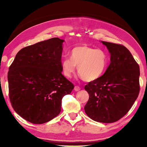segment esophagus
Instances as JSON below:
<instances>
[{
	"label": "esophagus",
	"instance_id": "34e87169",
	"mask_svg": "<svg viewBox=\"0 0 147 147\" xmlns=\"http://www.w3.org/2000/svg\"><path fill=\"white\" fill-rule=\"evenodd\" d=\"M74 90L75 91H78L79 90H80V88L79 86H74Z\"/></svg>",
	"mask_w": 147,
	"mask_h": 147
}]
</instances>
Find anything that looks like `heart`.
<instances>
[{
  "mask_svg": "<svg viewBox=\"0 0 147 147\" xmlns=\"http://www.w3.org/2000/svg\"><path fill=\"white\" fill-rule=\"evenodd\" d=\"M108 66V56L105 51L82 45L74 47L70 53V58L61 59L62 73L70 78L76 70L85 82H91L98 80Z\"/></svg>",
  "mask_w": 147,
  "mask_h": 147,
  "instance_id": "heart-1",
  "label": "heart"
}]
</instances>
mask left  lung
Here are the masks:
<instances>
[{
  "instance_id": "obj_1",
  "label": "left lung",
  "mask_w": 147,
  "mask_h": 147,
  "mask_svg": "<svg viewBox=\"0 0 147 147\" xmlns=\"http://www.w3.org/2000/svg\"><path fill=\"white\" fill-rule=\"evenodd\" d=\"M101 43L110 54V64L100 78L84 88L89 95L84 110L92 120L111 123L125 115L136 100L140 89V71L125 47Z\"/></svg>"
}]
</instances>
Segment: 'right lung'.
Wrapping results in <instances>:
<instances>
[{"mask_svg": "<svg viewBox=\"0 0 147 147\" xmlns=\"http://www.w3.org/2000/svg\"><path fill=\"white\" fill-rule=\"evenodd\" d=\"M65 41L49 39L18 52L8 73L9 96L16 113L33 124H43L58 115L61 100L74 85L61 74Z\"/></svg>", "mask_w": 147, "mask_h": 147, "instance_id": "obj_1", "label": "right lung"}]
</instances>
